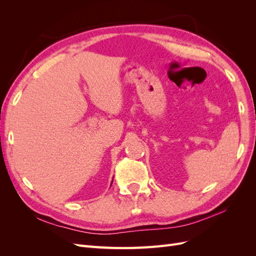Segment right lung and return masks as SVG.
<instances>
[{
  "instance_id": "right-lung-1",
  "label": "right lung",
  "mask_w": 256,
  "mask_h": 256,
  "mask_svg": "<svg viewBox=\"0 0 256 256\" xmlns=\"http://www.w3.org/2000/svg\"><path fill=\"white\" fill-rule=\"evenodd\" d=\"M112 182H113V180H112Z\"/></svg>"
}]
</instances>
